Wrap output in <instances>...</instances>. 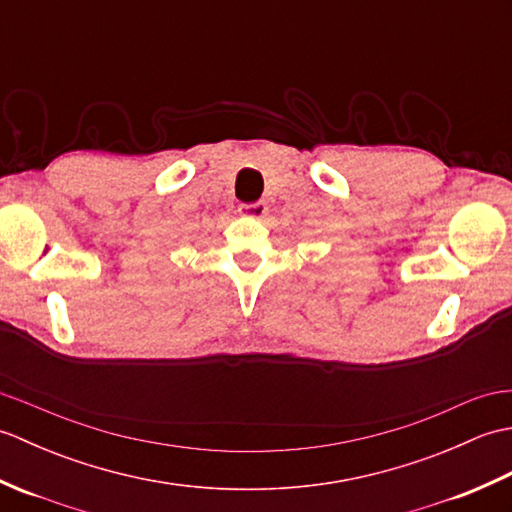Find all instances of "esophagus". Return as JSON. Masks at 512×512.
Returning <instances> with one entry per match:
<instances>
[{
    "mask_svg": "<svg viewBox=\"0 0 512 512\" xmlns=\"http://www.w3.org/2000/svg\"><path fill=\"white\" fill-rule=\"evenodd\" d=\"M239 213L244 217H253V220H262V217L268 213L266 202H253V204H242L239 206Z\"/></svg>",
    "mask_w": 512,
    "mask_h": 512,
    "instance_id": "obj_1",
    "label": "esophagus"
}]
</instances>
